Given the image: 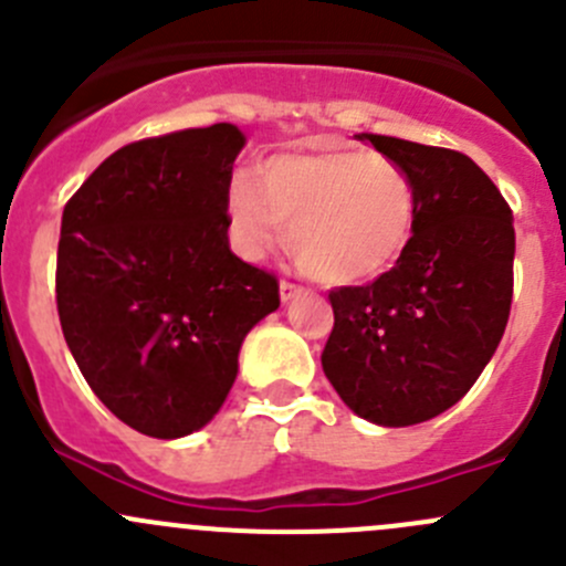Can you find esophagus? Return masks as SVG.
Listing matches in <instances>:
<instances>
[{
	"label": "esophagus",
	"mask_w": 566,
	"mask_h": 566,
	"mask_svg": "<svg viewBox=\"0 0 566 566\" xmlns=\"http://www.w3.org/2000/svg\"><path fill=\"white\" fill-rule=\"evenodd\" d=\"M304 293H306V290L301 287V284L290 282V279H282V282H279V295H282L284 304H287V301H295L298 295H304Z\"/></svg>",
	"instance_id": "esophagus-1"
}]
</instances>
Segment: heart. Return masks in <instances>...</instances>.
<instances>
[{"label":"heart","mask_w":566,"mask_h":566,"mask_svg":"<svg viewBox=\"0 0 566 566\" xmlns=\"http://www.w3.org/2000/svg\"><path fill=\"white\" fill-rule=\"evenodd\" d=\"M232 235L247 254L287 238L295 256L328 284L386 273L416 227V182L386 153L315 145L276 153L241 175L227 199Z\"/></svg>","instance_id":"b5f03b06"}]
</instances>
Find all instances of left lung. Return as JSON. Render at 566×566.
I'll return each instance as SVG.
<instances>
[{
  "instance_id": "8db88e82",
  "label": "left lung",
  "mask_w": 566,
  "mask_h": 566,
  "mask_svg": "<svg viewBox=\"0 0 566 566\" xmlns=\"http://www.w3.org/2000/svg\"><path fill=\"white\" fill-rule=\"evenodd\" d=\"M416 182V227L391 271L336 287L325 378L361 419L408 427L452 408L493 358L512 306L515 227L465 153L361 134Z\"/></svg>"
}]
</instances>
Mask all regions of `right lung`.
<instances>
[{"instance_id": "add662e5", "label": "right lung", "mask_w": 566, "mask_h": 566, "mask_svg": "<svg viewBox=\"0 0 566 566\" xmlns=\"http://www.w3.org/2000/svg\"><path fill=\"white\" fill-rule=\"evenodd\" d=\"M230 123L130 142L62 213L56 312L95 397L136 432L208 424L243 336L279 310V279L230 251Z\"/></svg>"}]
</instances>
